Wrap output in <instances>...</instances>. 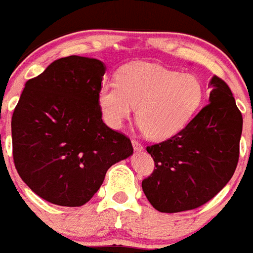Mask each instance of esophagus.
<instances>
[{
	"label": "esophagus",
	"instance_id": "obj_1",
	"mask_svg": "<svg viewBox=\"0 0 253 253\" xmlns=\"http://www.w3.org/2000/svg\"><path fill=\"white\" fill-rule=\"evenodd\" d=\"M131 145H133V149H134L135 151H141V150H143V146H142L141 142H138L137 139H131Z\"/></svg>",
	"mask_w": 253,
	"mask_h": 253
}]
</instances>
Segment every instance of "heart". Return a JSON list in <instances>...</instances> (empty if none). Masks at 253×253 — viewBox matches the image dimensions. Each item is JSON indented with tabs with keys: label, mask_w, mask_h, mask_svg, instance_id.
Masks as SVG:
<instances>
[{
	"label": "heart",
	"mask_w": 253,
	"mask_h": 253,
	"mask_svg": "<svg viewBox=\"0 0 253 253\" xmlns=\"http://www.w3.org/2000/svg\"><path fill=\"white\" fill-rule=\"evenodd\" d=\"M116 83H103L98 106L111 128L124 124L137 107V122L151 139L182 130L202 106L204 89L197 77L178 75L159 64L137 62L118 71Z\"/></svg>",
	"instance_id": "b5f03b06"
}]
</instances>
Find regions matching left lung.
<instances>
[{
	"instance_id": "left-lung-1",
	"label": "left lung",
	"mask_w": 253,
	"mask_h": 253,
	"mask_svg": "<svg viewBox=\"0 0 253 253\" xmlns=\"http://www.w3.org/2000/svg\"><path fill=\"white\" fill-rule=\"evenodd\" d=\"M210 103L181 131L147 146L154 172L142 189L159 212L195 210L214 198L234 174L239 160L243 118L230 87L213 76Z\"/></svg>"
}]
</instances>
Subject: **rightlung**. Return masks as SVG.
Listing matches in <instances>:
<instances>
[{"label": "right lung", "instance_id": "1", "mask_svg": "<svg viewBox=\"0 0 253 253\" xmlns=\"http://www.w3.org/2000/svg\"><path fill=\"white\" fill-rule=\"evenodd\" d=\"M101 60L71 55L26 83L11 119L12 158L20 178L49 203L80 207L108 168L133 154L130 139L102 120Z\"/></svg>", "mask_w": 253, "mask_h": 253}]
</instances>
